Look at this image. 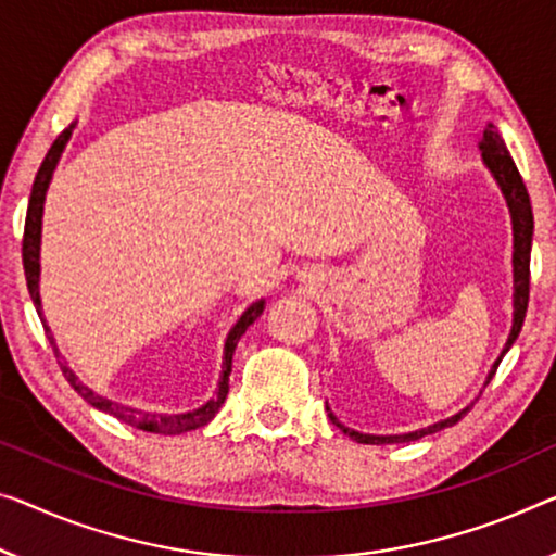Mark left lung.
<instances>
[{
	"label": "left lung",
	"instance_id": "left-lung-1",
	"mask_svg": "<svg viewBox=\"0 0 556 556\" xmlns=\"http://www.w3.org/2000/svg\"><path fill=\"white\" fill-rule=\"evenodd\" d=\"M479 149H482V160L486 164V169L492 172V177L496 179V185H500L504 199H507V206H509V214H511V231H515V254H511V264H515V319H511V331H509L507 344H504L502 354L492 364L490 377H486V384H490L496 367H500L504 354L509 352V346L517 342L521 325H525V314H527V304H529V254H532L534 217H532V204H529L527 187H525V181H521V174L517 169L515 160H511V154L507 152V147H504V139L500 137V131H496L494 124H486L482 142H479ZM327 412H329V419L334 421V425L342 429L344 434H350L354 442H359V444H400V442H414V439L442 432V429L457 425L464 414L469 412V407L462 409L459 414H454V417H446L442 421H437V425L417 429V432L387 434V437L354 432V429L339 425V419L334 417V414H331L329 407H327Z\"/></svg>",
	"mask_w": 556,
	"mask_h": 556
}]
</instances>
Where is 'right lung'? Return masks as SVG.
<instances>
[{
    "instance_id": "1",
    "label": "right lung",
    "mask_w": 556,
    "mask_h": 556,
    "mask_svg": "<svg viewBox=\"0 0 556 556\" xmlns=\"http://www.w3.org/2000/svg\"><path fill=\"white\" fill-rule=\"evenodd\" d=\"M72 129H74V124H70V127H66V129L62 131V135L54 139V144L49 147L45 162H41V167H39V172H37L35 185H31V197H29V206H27V222H24V239H22V262H24V277H27L29 296H31V302H35V306H37V314H39L41 325H45L49 344H52L56 359H60L62 375L66 377V382H70V384L74 387V392L81 394V400H87V402L92 404V407L99 409V412L112 414V417H117L119 421H124V425L137 427V429H144V432H154V434H181V432H192V429H199V427H204L206 421H212L214 414L219 412L222 404H225L227 392H229L231 357H235L237 342H239V339H242L247 327L254 325V319L260 317V314L264 312V300L254 302L252 306H247V312L242 314V317L237 319V325L229 329L227 342H225V357H222V375H219L217 392H214L212 400L204 402L202 407H197V409H192V412H185V414L142 412V409L124 407V404H119V402L106 400V396L97 394L94 389H89L87 384H81L79 377L74 375V371H72L70 367H66V362H62V357H60V350H56V344H54L52 329L47 327L45 314H41V296H39V244H41V214H45V197H47L49 181H52V174H54V169H56V162H60L64 147H66V142H70Z\"/></svg>"
}]
</instances>
